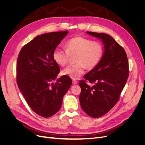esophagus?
Masks as SVG:
<instances>
[{
	"label": "esophagus",
	"instance_id": "obj_1",
	"mask_svg": "<svg viewBox=\"0 0 145 145\" xmlns=\"http://www.w3.org/2000/svg\"><path fill=\"white\" fill-rule=\"evenodd\" d=\"M77 83H78V82L76 81V80H72V84H73L75 85V84H77Z\"/></svg>",
	"mask_w": 145,
	"mask_h": 145
}]
</instances>
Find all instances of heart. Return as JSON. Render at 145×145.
Listing matches in <instances>:
<instances>
[{
	"mask_svg": "<svg viewBox=\"0 0 145 145\" xmlns=\"http://www.w3.org/2000/svg\"><path fill=\"white\" fill-rule=\"evenodd\" d=\"M66 49L56 48L52 57L59 65L65 66L71 56H74L76 63L70 65L62 71L63 75L78 79L84 73L85 68L91 70L100 63L104 54V47L99 41L92 40L83 36H75L68 40Z\"/></svg>",
	"mask_w": 145,
	"mask_h": 145,
	"instance_id": "b5f03b06",
	"label": "heart"
}]
</instances>
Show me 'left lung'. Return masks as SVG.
<instances>
[{
  "mask_svg": "<svg viewBox=\"0 0 145 145\" xmlns=\"http://www.w3.org/2000/svg\"><path fill=\"white\" fill-rule=\"evenodd\" d=\"M87 33L102 40L105 52L100 63L85 74L84 80L79 81V101L88 116L99 118L118 101L129 75V65L124 49L112 36L92 31ZM87 82L93 85L88 86Z\"/></svg>",
  "mask_w": 145,
  "mask_h": 145,
  "instance_id": "obj_1",
  "label": "left lung"
}]
</instances>
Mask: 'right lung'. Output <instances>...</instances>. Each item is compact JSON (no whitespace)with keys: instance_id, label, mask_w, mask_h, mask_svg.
Here are the masks:
<instances>
[{"instance_id":"add662e5","label":"right lung","mask_w":145,"mask_h":145,"mask_svg":"<svg viewBox=\"0 0 145 145\" xmlns=\"http://www.w3.org/2000/svg\"><path fill=\"white\" fill-rule=\"evenodd\" d=\"M67 33L66 30L37 36L21 48L18 57V87L31 110L42 117L52 116L60 109L72 85L71 78L66 75L52 83L60 71L52 54Z\"/></svg>"}]
</instances>
